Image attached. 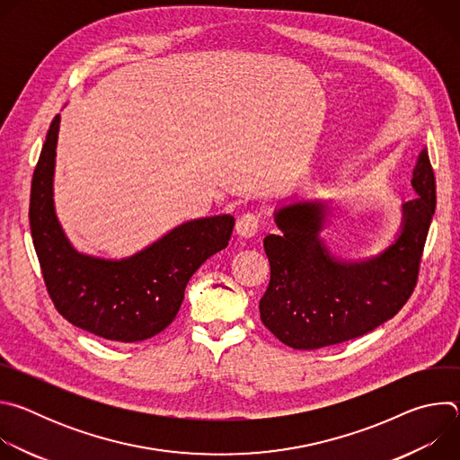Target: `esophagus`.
I'll use <instances>...</instances> for the list:
<instances>
[{
  "label": "esophagus",
  "instance_id": "34e87169",
  "mask_svg": "<svg viewBox=\"0 0 460 460\" xmlns=\"http://www.w3.org/2000/svg\"><path fill=\"white\" fill-rule=\"evenodd\" d=\"M260 229V218L254 213H245L236 220V233L243 238H251Z\"/></svg>",
  "mask_w": 460,
  "mask_h": 460
}]
</instances>
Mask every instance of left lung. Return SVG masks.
<instances>
[{
    "label": "left lung",
    "mask_w": 460,
    "mask_h": 460,
    "mask_svg": "<svg viewBox=\"0 0 460 460\" xmlns=\"http://www.w3.org/2000/svg\"><path fill=\"white\" fill-rule=\"evenodd\" d=\"M417 199L402 204L397 240L367 260H339L320 238L323 202H295L275 213L279 234L264 238L271 280L260 318L293 349H320L362 337L395 316L411 296L435 213V174L428 149L413 169Z\"/></svg>",
    "instance_id": "1"
}]
</instances>
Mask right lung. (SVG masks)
I'll return each instance as SVG.
<instances>
[{
    "instance_id": "add662e5",
    "label": "right lung",
    "mask_w": 460,
    "mask_h": 460,
    "mask_svg": "<svg viewBox=\"0 0 460 460\" xmlns=\"http://www.w3.org/2000/svg\"><path fill=\"white\" fill-rule=\"evenodd\" d=\"M59 114L54 116L31 185V233L54 307L73 325L114 342L147 341L174 320L189 279L227 247L234 218L185 222L144 251L105 260L78 252L65 236L52 199Z\"/></svg>"
}]
</instances>
